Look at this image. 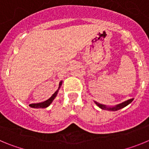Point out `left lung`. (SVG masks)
<instances>
[{
    "label": "left lung",
    "instance_id": "left-lung-1",
    "mask_svg": "<svg viewBox=\"0 0 149 149\" xmlns=\"http://www.w3.org/2000/svg\"><path fill=\"white\" fill-rule=\"evenodd\" d=\"M134 98H131V99H129L127 100V101H124L122 103L116 105V106L113 107H107L106 105H104V104H101L98 103V102H96V101H94L95 104L97 105L98 107H99L100 108L102 109V110H110V111H116V110H119L120 109L123 108L125 107H126L127 105H128L129 104H131V102L133 101Z\"/></svg>",
    "mask_w": 149,
    "mask_h": 149
}]
</instances>
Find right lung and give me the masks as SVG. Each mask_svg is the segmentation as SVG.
Returning a JSON list of instances; mask_svg holds the SVG:
<instances>
[{
	"instance_id": "1",
	"label": "right lung",
	"mask_w": 149,
	"mask_h": 149,
	"mask_svg": "<svg viewBox=\"0 0 149 149\" xmlns=\"http://www.w3.org/2000/svg\"><path fill=\"white\" fill-rule=\"evenodd\" d=\"M62 84H63V81H60V84H59V88L52 95L51 98H48V100H46V101H43V102H40V103H36V104H29V106L30 107H33V108H46V107H48L51 103H52V101L54 100V98H56V96L57 95V93L59 92V89H60V86H62Z\"/></svg>"
}]
</instances>
